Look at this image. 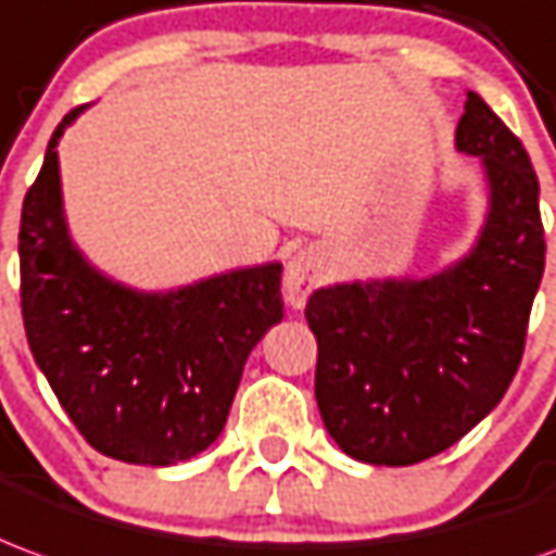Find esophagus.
Listing matches in <instances>:
<instances>
[{
  "instance_id": "obj_1",
  "label": "esophagus",
  "mask_w": 556,
  "mask_h": 556,
  "mask_svg": "<svg viewBox=\"0 0 556 556\" xmlns=\"http://www.w3.org/2000/svg\"><path fill=\"white\" fill-rule=\"evenodd\" d=\"M313 282H316V262L313 255H294L286 267V277H282V291H286V301L291 306H304L309 291H313Z\"/></svg>"
}]
</instances>
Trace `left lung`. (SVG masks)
Here are the masks:
<instances>
[{
	"label": "left lung",
	"instance_id": "obj_1",
	"mask_svg": "<svg viewBox=\"0 0 556 556\" xmlns=\"http://www.w3.org/2000/svg\"><path fill=\"white\" fill-rule=\"evenodd\" d=\"M457 150L481 156L491 213L476 250L430 279L309 294L321 421L349 457L409 467L445 452L503 400L521 367L545 270L539 180L518 135L467 92Z\"/></svg>",
	"mask_w": 556,
	"mask_h": 556
}]
</instances>
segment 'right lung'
<instances>
[{
    "mask_svg": "<svg viewBox=\"0 0 556 556\" xmlns=\"http://www.w3.org/2000/svg\"><path fill=\"white\" fill-rule=\"evenodd\" d=\"M53 131L23 198L21 309L35 364L80 437L114 460L170 467L219 433L252 345L282 318V267L262 265L168 294L123 289L72 247Z\"/></svg>",
    "mask_w": 556,
    "mask_h": 556,
    "instance_id": "right-lung-1",
    "label": "right lung"
}]
</instances>
